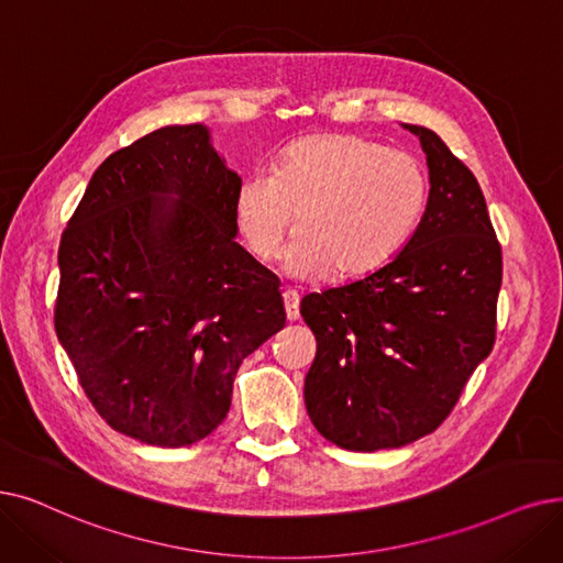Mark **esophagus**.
Returning a JSON list of instances; mask_svg holds the SVG:
<instances>
[{"instance_id": "34e87169", "label": "esophagus", "mask_w": 563, "mask_h": 563, "mask_svg": "<svg viewBox=\"0 0 563 563\" xmlns=\"http://www.w3.org/2000/svg\"><path fill=\"white\" fill-rule=\"evenodd\" d=\"M283 303H285V312L289 322L299 320V295L295 289H285L283 291Z\"/></svg>"}]
</instances>
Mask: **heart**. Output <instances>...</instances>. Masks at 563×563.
<instances>
[{"mask_svg":"<svg viewBox=\"0 0 563 563\" xmlns=\"http://www.w3.org/2000/svg\"><path fill=\"white\" fill-rule=\"evenodd\" d=\"M428 177L407 152L356 135L303 137L236 186L234 218L249 253L272 262L295 213L287 268L299 278L368 274L421 223Z\"/></svg>","mask_w":563,"mask_h":563,"instance_id":"obj_1","label":"heart"}]
</instances>
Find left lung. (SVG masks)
Wrapping results in <instances>:
<instances>
[{
	"mask_svg": "<svg viewBox=\"0 0 563 563\" xmlns=\"http://www.w3.org/2000/svg\"><path fill=\"white\" fill-rule=\"evenodd\" d=\"M407 129L430 167L417 232L368 278L301 301L317 340L308 417L347 451L398 449L437 430L497 335L501 246L483 190L434 131Z\"/></svg>",
	"mask_w": 563,
	"mask_h": 563,
	"instance_id": "left-lung-1",
	"label": "left lung"
}]
</instances>
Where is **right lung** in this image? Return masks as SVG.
Instances as JSON below:
<instances>
[{
    "mask_svg": "<svg viewBox=\"0 0 563 563\" xmlns=\"http://www.w3.org/2000/svg\"><path fill=\"white\" fill-rule=\"evenodd\" d=\"M239 181L205 126H165L99 165L62 234L57 338L96 413L142 444L213 432L241 361L285 327L276 276L234 241Z\"/></svg>",
    "mask_w": 563,
    "mask_h": 563,
    "instance_id": "obj_1",
    "label": "right lung"
}]
</instances>
